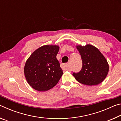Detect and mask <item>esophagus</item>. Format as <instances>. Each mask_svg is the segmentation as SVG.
I'll use <instances>...</instances> for the list:
<instances>
[{
	"label": "esophagus",
	"instance_id": "1",
	"mask_svg": "<svg viewBox=\"0 0 121 121\" xmlns=\"http://www.w3.org/2000/svg\"><path fill=\"white\" fill-rule=\"evenodd\" d=\"M62 68L64 69L65 70H69V71L70 70V68H69L68 63H65V64H63V65H62Z\"/></svg>",
	"mask_w": 121,
	"mask_h": 121
}]
</instances>
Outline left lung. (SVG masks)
<instances>
[{"label": "left lung", "instance_id": "left-lung-1", "mask_svg": "<svg viewBox=\"0 0 121 121\" xmlns=\"http://www.w3.org/2000/svg\"><path fill=\"white\" fill-rule=\"evenodd\" d=\"M82 60V68L79 73H73L75 79L83 84L92 86L101 83L106 78L109 65L105 56L95 46L87 44L76 46Z\"/></svg>", "mask_w": 121, "mask_h": 121}]
</instances>
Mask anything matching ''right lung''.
I'll use <instances>...</instances> for the list:
<instances>
[{
    "instance_id": "obj_1",
    "label": "right lung",
    "mask_w": 121,
    "mask_h": 121,
    "mask_svg": "<svg viewBox=\"0 0 121 121\" xmlns=\"http://www.w3.org/2000/svg\"><path fill=\"white\" fill-rule=\"evenodd\" d=\"M57 45H44L32 53L24 65V76L35 90L46 91L56 86L63 74L56 55Z\"/></svg>"
}]
</instances>
